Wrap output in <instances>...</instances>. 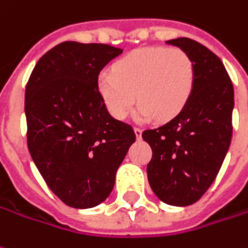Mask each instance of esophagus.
<instances>
[{
  "label": "esophagus",
  "instance_id": "34e87169",
  "mask_svg": "<svg viewBox=\"0 0 248 248\" xmlns=\"http://www.w3.org/2000/svg\"><path fill=\"white\" fill-rule=\"evenodd\" d=\"M134 133H136V137L140 140L141 138V136H142V130L140 129V127H134Z\"/></svg>",
  "mask_w": 248,
  "mask_h": 248
}]
</instances>
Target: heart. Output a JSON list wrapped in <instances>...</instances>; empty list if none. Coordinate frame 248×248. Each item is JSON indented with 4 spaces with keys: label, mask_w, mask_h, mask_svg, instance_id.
<instances>
[{
    "label": "heart",
    "mask_w": 248,
    "mask_h": 248,
    "mask_svg": "<svg viewBox=\"0 0 248 248\" xmlns=\"http://www.w3.org/2000/svg\"><path fill=\"white\" fill-rule=\"evenodd\" d=\"M195 82L194 61L182 48H140L97 77V91L107 111L127 117L137 97L138 121H168L187 104Z\"/></svg>",
    "instance_id": "heart-1"
}]
</instances>
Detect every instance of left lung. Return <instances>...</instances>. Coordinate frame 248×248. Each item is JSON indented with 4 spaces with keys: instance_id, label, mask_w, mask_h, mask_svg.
Wrapping results in <instances>:
<instances>
[{
    "instance_id": "obj_1",
    "label": "left lung",
    "mask_w": 248,
    "mask_h": 248,
    "mask_svg": "<svg viewBox=\"0 0 248 248\" xmlns=\"http://www.w3.org/2000/svg\"><path fill=\"white\" fill-rule=\"evenodd\" d=\"M195 65L193 93L167 124L142 131L152 148L146 167L153 193L173 206L197 202L215 182L232 138L233 85L221 60L188 38L167 40Z\"/></svg>"
}]
</instances>
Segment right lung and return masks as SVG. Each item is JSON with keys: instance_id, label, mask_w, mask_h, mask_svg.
<instances>
[{"instance_id": "add662e5", "label": "right lung", "mask_w": 248, "mask_h": 248, "mask_svg": "<svg viewBox=\"0 0 248 248\" xmlns=\"http://www.w3.org/2000/svg\"><path fill=\"white\" fill-rule=\"evenodd\" d=\"M122 48L63 42L35 65L25 87L27 144L48 188L67 206L93 208L112 191L136 134L111 117L97 77Z\"/></svg>"}]
</instances>
